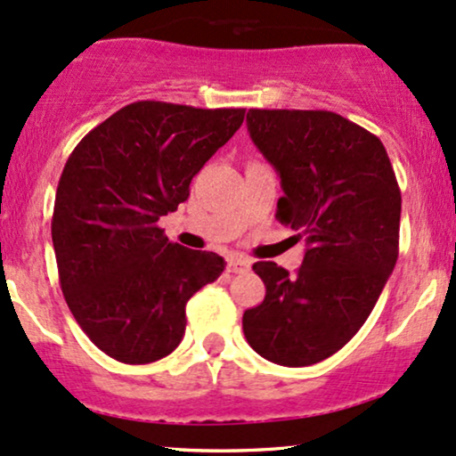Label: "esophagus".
<instances>
[{
  "label": "esophagus",
  "instance_id": "obj_1",
  "mask_svg": "<svg viewBox=\"0 0 456 456\" xmlns=\"http://www.w3.org/2000/svg\"><path fill=\"white\" fill-rule=\"evenodd\" d=\"M227 270L229 273H248L251 270V259L242 257V255H232L227 259Z\"/></svg>",
  "mask_w": 456,
  "mask_h": 456
}]
</instances>
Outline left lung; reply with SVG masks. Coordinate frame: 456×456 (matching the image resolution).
Segmentation results:
<instances>
[{"instance_id":"8db88e82","label":"left lung","mask_w":456,"mask_h":456,"mask_svg":"<svg viewBox=\"0 0 456 456\" xmlns=\"http://www.w3.org/2000/svg\"><path fill=\"white\" fill-rule=\"evenodd\" d=\"M248 134L281 177L279 223L305 236L294 274L253 264L266 297L244 338L279 366L338 353L366 322L398 259L400 188L383 142L327 110H248Z\"/></svg>"}]
</instances>
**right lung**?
<instances>
[{"label":"right lung","instance_id":"1","mask_svg":"<svg viewBox=\"0 0 456 456\" xmlns=\"http://www.w3.org/2000/svg\"><path fill=\"white\" fill-rule=\"evenodd\" d=\"M242 121L244 108L136 102L69 155L52 218L60 288L90 342L117 362L171 354L190 297L224 270L220 255L171 242L158 220L186 201Z\"/></svg>","mask_w":456,"mask_h":456}]
</instances>
